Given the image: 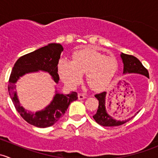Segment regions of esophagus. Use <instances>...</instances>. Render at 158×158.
I'll return each mask as SVG.
<instances>
[{"label":"esophagus","instance_id":"esophagus-1","mask_svg":"<svg viewBox=\"0 0 158 158\" xmlns=\"http://www.w3.org/2000/svg\"><path fill=\"white\" fill-rule=\"evenodd\" d=\"M78 98H79V99H80V100H82V99H85V98H86V95H84V94H79V95H78Z\"/></svg>","mask_w":158,"mask_h":158}]
</instances>
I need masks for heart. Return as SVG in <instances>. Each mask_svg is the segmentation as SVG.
Returning <instances> with one entry per match:
<instances>
[{
    "label": "heart",
    "instance_id": "obj_1",
    "mask_svg": "<svg viewBox=\"0 0 158 158\" xmlns=\"http://www.w3.org/2000/svg\"><path fill=\"white\" fill-rule=\"evenodd\" d=\"M118 63L113 56H107L94 48L76 51L73 61L61 60L59 73L63 82L71 88L80 84L82 75L86 74L87 83L93 90H102L114 77Z\"/></svg>",
    "mask_w": 158,
    "mask_h": 158
}]
</instances>
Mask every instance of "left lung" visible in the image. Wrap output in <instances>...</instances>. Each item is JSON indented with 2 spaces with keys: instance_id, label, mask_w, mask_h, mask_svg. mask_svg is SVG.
<instances>
[{
  "instance_id": "left-lung-1",
  "label": "left lung",
  "mask_w": 158,
  "mask_h": 158,
  "mask_svg": "<svg viewBox=\"0 0 158 158\" xmlns=\"http://www.w3.org/2000/svg\"><path fill=\"white\" fill-rule=\"evenodd\" d=\"M121 57L124 63L123 73H139L144 75L149 78V73L148 69L142 65L138 58L132 55L122 53ZM106 92H103L102 93L96 94L95 97L98 100V107L97 112L93 115V118L98 125L106 127L119 126L126 123L131 118L125 121L116 120L115 118L109 115L106 109Z\"/></svg>"
}]
</instances>
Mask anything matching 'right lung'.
I'll return each mask as SVG.
<instances>
[{"label": "right lung", "mask_w": 158, "mask_h": 158, "mask_svg": "<svg viewBox=\"0 0 158 158\" xmlns=\"http://www.w3.org/2000/svg\"><path fill=\"white\" fill-rule=\"evenodd\" d=\"M63 48L59 44H49L33 52L20 56L14 64L8 82V92L17 112L27 122L39 128L52 126L65 114L70 103L78 99V94L72 92L68 95L56 93L52 102L44 110L31 113L20 106L15 91L17 79L24 74L38 70L48 72L55 82L58 83V63Z\"/></svg>", "instance_id": "obj_1"}]
</instances>
